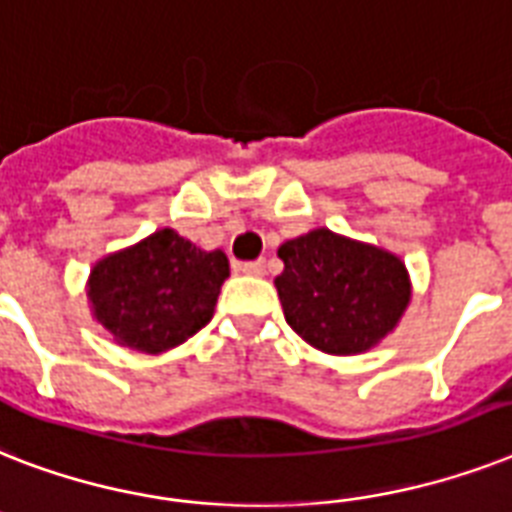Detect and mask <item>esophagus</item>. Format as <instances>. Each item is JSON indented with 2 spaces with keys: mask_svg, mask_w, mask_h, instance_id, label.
I'll return each instance as SVG.
<instances>
[{
  "mask_svg": "<svg viewBox=\"0 0 512 512\" xmlns=\"http://www.w3.org/2000/svg\"><path fill=\"white\" fill-rule=\"evenodd\" d=\"M240 272H243V275H251V277H261L264 272H267V264H264V259L245 261V264H240Z\"/></svg>",
  "mask_w": 512,
  "mask_h": 512,
  "instance_id": "34e87169",
  "label": "esophagus"
}]
</instances>
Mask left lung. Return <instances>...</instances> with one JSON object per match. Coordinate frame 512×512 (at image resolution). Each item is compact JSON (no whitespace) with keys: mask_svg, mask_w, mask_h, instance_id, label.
Returning a JSON list of instances; mask_svg holds the SVG:
<instances>
[{"mask_svg":"<svg viewBox=\"0 0 512 512\" xmlns=\"http://www.w3.org/2000/svg\"><path fill=\"white\" fill-rule=\"evenodd\" d=\"M275 277L288 325L317 351L354 357L394 333L412 301L404 261L380 245L317 227L277 248Z\"/></svg>","mask_w":512,"mask_h":512,"instance_id":"obj_1","label":"left lung"}]
</instances>
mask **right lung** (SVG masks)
Returning <instances> with one entry per match:
<instances>
[{"mask_svg": "<svg viewBox=\"0 0 512 512\" xmlns=\"http://www.w3.org/2000/svg\"><path fill=\"white\" fill-rule=\"evenodd\" d=\"M227 277L230 259L222 248L206 251L163 227L94 261L89 309L118 346L163 354L211 322Z\"/></svg>", "mask_w": 512, "mask_h": 512, "instance_id": "right-lung-1", "label": "right lung"}]
</instances>
